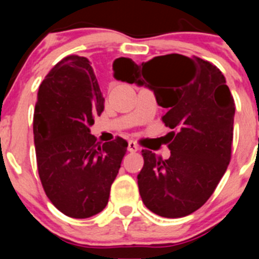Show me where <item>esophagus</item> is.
<instances>
[{"label": "esophagus", "mask_w": 259, "mask_h": 259, "mask_svg": "<svg viewBox=\"0 0 259 259\" xmlns=\"http://www.w3.org/2000/svg\"><path fill=\"white\" fill-rule=\"evenodd\" d=\"M127 150L130 151V153H135V151L139 150V146L135 142H133V140H130L129 143H127Z\"/></svg>", "instance_id": "34e87169"}]
</instances>
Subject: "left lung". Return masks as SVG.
<instances>
[{
  "mask_svg": "<svg viewBox=\"0 0 259 259\" xmlns=\"http://www.w3.org/2000/svg\"><path fill=\"white\" fill-rule=\"evenodd\" d=\"M114 76L153 90L166 109L161 120L173 130L169 159L142 150L138 185L145 207L165 218L199 209L231 161L236 106L226 77L209 61L179 54L156 56Z\"/></svg>",
  "mask_w": 259,
  "mask_h": 259,
  "instance_id": "left-lung-1",
  "label": "left lung"
}]
</instances>
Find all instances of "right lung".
<instances>
[{"label": "right lung", "mask_w": 259, "mask_h": 259, "mask_svg": "<svg viewBox=\"0 0 259 259\" xmlns=\"http://www.w3.org/2000/svg\"><path fill=\"white\" fill-rule=\"evenodd\" d=\"M116 61L135 65L126 57ZM104 103L90 61L77 55L57 62L38 89L33 114L38 176L52 204L71 218H89L106 207L126 153L122 138L100 144L90 134Z\"/></svg>", "instance_id": "obj_1"}]
</instances>
